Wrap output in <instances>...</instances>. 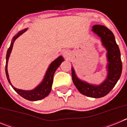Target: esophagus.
<instances>
[{
	"label": "esophagus",
	"instance_id": "34e87169",
	"mask_svg": "<svg viewBox=\"0 0 127 127\" xmlns=\"http://www.w3.org/2000/svg\"><path fill=\"white\" fill-rule=\"evenodd\" d=\"M63 56L65 59H68V58H70V56H71V54H70V51L69 50H64L63 51Z\"/></svg>",
	"mask_w": 127,
	"mask_h": 127
}]
</instances>
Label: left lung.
Returning <instances> with one entry per match:
<instances>
[{"instance_id":"8db88e82","label":"left lung","mask_w":127,"mask_h":127,"mask_svg":"<svg viewBox=\"0 0 127 127\" xmlns=\"http://www.w3.org/2000/svg\"><path fill=\"white\" fill-rule=\"evenodd\" d=\"M92 31L100 38L102 44L107 51V77L98 85L88 83L78 78L73 67L72 77L74 84L81 94L92 98H100L108 94L117 83L122 74V63L120 51L113 32L100 25L93 26Z\"/></svg>"}]
</instances>
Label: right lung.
<instances>
[{"label":"right lung","instance_id":"obj_1","mask_svg":"<svg viewBox=\"0 0 127 127\" xmlns=\"http://www.w3.org/2000/svg\"><path fill=\"white\" fill-rule=\"evenodd\" d=\"M28 29H25L23 30H21L15 36L13 37V40L11 42V45L9 48L8 50L7 51L6 54V64H5V74H6L7 79L8 80V82L9 83L11 86L13 87V89L23 98L30 100V101H37L39 100L42 98H45L47 97L50 92L51 90V86H52L53 81V76L56 70L58 68V67L60 65L62 62L64 61V58H63L62 56L58 57L57 59L54 60L53 62L51 63L48 70H46V74L42 79V82L39 84L37 86H36L34 89L31 90H23L18 89L15 88L12 85L11 81H10L9 77L8 72H7V64H8V60L9 58V56L11 55V51L13 49V44L14 41L18 37H20L22 34H23L24 32H25Z\"/></svg>","mask_w":127,"mask_h":127}]
</instances>
